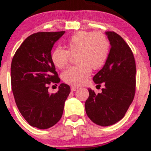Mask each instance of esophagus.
I'll return each mask as SVG.
<instances>
[{"mask_svg": "<svg viewBox=\"0 0 151 151\" xmlns=\"http://www.w3.org/2000/svg\"><path fill=\"white\" fill-rule=\"evenodd\" d=\"M71 91H76L77 89L78 88V87H77V86H71Z\"/></svg>", "mask_w": 151, "mask_h": 151, "instance_id": "obj_1", "label": "esophagus"}]
</instances>
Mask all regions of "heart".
<instances>
[{
	"label": "heart",
	"mask_w": 151,
	"mask_h": 151,
	"mask_svg": "<svg viewBox=\"0 0 151 151\" xmlns=\"http://www.w3.org/2000/svg\"><path fill=\"white\" fill-rule=\"evenodd\" d=\"M67 48L57 47L51 54V60L59 69L69 63L70 54L76 55V66H71L62 73V79L69 85H80L87 81L93 69L104 66L107 59L110 44L101 33L79 32L71 36L67 41Z\"/></svg>",
	"instance_id": "obj_1"
}]
</instances>
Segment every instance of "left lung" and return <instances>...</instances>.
I'll return each mask as SVG.
<instances>
[{
    "label": "left lung",
    "instance_id": "8db88e82",
    "mask_svg": "<svg viewBox=\"0 0 151 151\" xmlns=\"http://www.w3.org/2000/svg\"><path fill=\"white\" fill-rule=\"evenodd\" d=\"M110 44L104 66L93 77L97 85L104 83L101 94L88 89L85 111L98 125L109 126L121 120L132 103L135 92L136 66L134 55L123 38L114 32H106Z\"/></svg>",
    "mask_w": 151,
    "mask_h": 151
}]
</instances>
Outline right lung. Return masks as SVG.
Returning <instances> with one entry per match:
<instances>
[{"label": "right lung", "mask_w": 151, "mask_h": 151, "mask_svg": "<svg viewBox=\"0 0 151 151\" xmlns=\"http://www.w3.org/2000/svg\"><path fill=\"white\" fill-rule=\"evenodd\" d=\"M65 32H37L22 42L11 63V86L19 110L28 123L47 129L59 122L70 93L66 84L55 94L48 92L50 82L60 79L51 60V50Z\"/></svg>", "instance_id": "right-lung-1"}]
</instances>
